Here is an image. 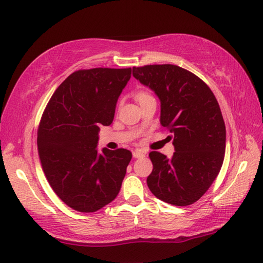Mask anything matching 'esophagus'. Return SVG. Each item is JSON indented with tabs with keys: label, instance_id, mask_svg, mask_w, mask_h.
Instances as JSON below:
<instances>
[{
	"label": "esophagus",
	"instance_id": "esophagus-1",
	"mask_svg": "<svg viewBox=\"0 0 263 263\" xmlns=\"http://www.w3.org/2000/svg\"><path fill=\"white\" fill-rule=\"evenodd\" d=\"M133 157H135V158H142V157H144V153L141 152L140 149H136L135 152H133Z\"/></svg>",
	"mask_w": 263,
	"mask_h": 263
}]
</instances>
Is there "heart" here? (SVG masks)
Returning <instances> with one entry per match:
<instances>
[{
	"instance_id": "b5f03b06",
	"label": "heart",
	"mask_w": 263,
	"mask_h": 263,
	"mask_svg": "<svg viewBox=\"0 0 263 263\" xmlns=\"http://www.w3.org/2000/svg\"><path fill=\"white\" fill-rule=\"evenodd\" d=\"M149 97H152V96H150V95H149L147 91H137V92L135 93V98L138 100L139 103H141L142 100L147 99V98H149Z\"/></svg>"
}]
</instances>
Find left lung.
<instances>
[{
    "label": "left lung",
    "mask_w": 263,
    "mask_h": 263,
    "mask_svg": "<svg viewBox=\"0 0 263 263\" xmlns=\"http://www.w3.org/2000/svg\"><path fill=\"white\" fill-rule=\"evenodd\" d=\"M133 77L160 100V124L172 133V158L149 157L148 187L173 205H189L208 191L225 157L226 127L214 92L192 72L173 64L133 68Z\"/></svg>",
    "instance_id": "left-lung-1"
}]
</instances>
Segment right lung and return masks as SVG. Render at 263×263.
<instances>
[{
	"label": "right lung",
	"mask_w": 263,
	"mask_h": 263,
	"mask_svg": "<svg viewBox=\"0 0 263 263\" xmlns=\"http://www.w3.org/2000/svg\"><path fill=\"white\" fill-rule=\"evenodd\" d=\"M131 72L76 71L55 90L43 113L37 137L43 171L58 197L77 211L102 209L121 190L131 152L96 148L99 126L113 122Z\"/></svg>",
	"instance_id": "1"
}]
</instances>
